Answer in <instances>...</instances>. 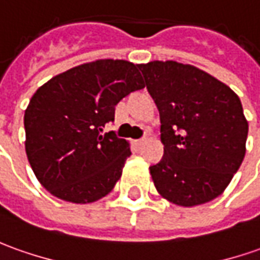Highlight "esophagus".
Returning <instances> with one entry per match:
<instances>
[{
    "label": "esophagus",
    "instance_id": "obj_1",
    "mask_svg": "<svg viewBox=\"0 0 260 260\" xmlns=\"http://www.w3.org/2000/svg\"><path fill=\"white\" fill-rule=\"evenodd\" d=\"M145 142H146V138H141V139L135 141V145H137V146H142Z\"/></svg>",
    "mask_w": 260,
    "mask_h": 260
}]
</instances>
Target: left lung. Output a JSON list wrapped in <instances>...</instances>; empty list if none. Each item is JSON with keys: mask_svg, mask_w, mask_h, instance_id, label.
I'll list each match as a JSON object with an SVG mask.
<instances>
[{"mask_svg": "<svg viewBox=\"0 0 260 260\" xmlns=\"http://www.w3.org/2000/svg\"><path fill=\"white\" fill-rule=\"evenodd\" d=\"M159 111L162 159L149 167L155 188L181 206L220 195L241 167L248 122L239 96L192 65H139Z\"/></svg>", "mask_w": 260, "mask_h": 260, "instance_id": "8db88e82", "label": "left lung"}]
</instances>
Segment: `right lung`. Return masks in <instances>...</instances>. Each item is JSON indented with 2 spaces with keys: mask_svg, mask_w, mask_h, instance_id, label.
<instances>
[{
  "mask_svg": "<svg viewBox=\"0 0 260 260\" xmlns=\"http://www.w3.org/2000/svg\"><path fill=\"white\" fill-rule=\"evenodd\" d=\"M139 65L98 59L65 71L34 93L24 116L25 151L37 179L54 197L89 204L108 195L131 155L115 131V105L145 86Z\"/></svg>",
  "mask_w": 260,
  "mask_h": 260,
  "instance_id": "right-lung-1",
  "label": "right lung"
}]
</instances>
